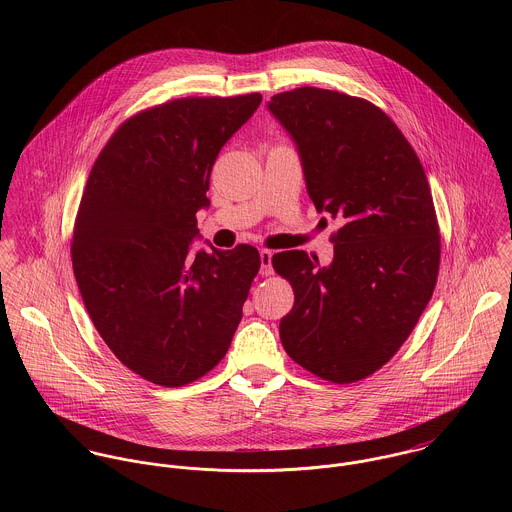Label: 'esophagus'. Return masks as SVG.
I'll return each mask as SVG.
<instances>
[{
    "mask_svg": "<svg viewBox=\"0 0 512 512\" xmlns=\"http://www.w3.org/2000/svg\"><path fill=\"white\" fill-rule=\"evenodd\" d=\"M272 250H260V274L262 276H272L274 268H272Z\"/></svg>",
    "mask_w": 512,
    "mask_h": 512,
    "instance_id": "obj_1",
    "label": "esophagus"
}]
</instances>
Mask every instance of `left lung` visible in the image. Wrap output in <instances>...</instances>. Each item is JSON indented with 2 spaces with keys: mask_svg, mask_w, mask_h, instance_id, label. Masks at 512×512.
I'll return each mask as SVG.
<instances>
[{
  "mask_svg": "<svg viewBox=\"0 0 512 512\" xmlns=\"http://www.w3.org/2000/svg\"><path fill=\"white\" fill-rule=\"evenodd\" d=\"M268 110L297 147L315 209L345 222L329 266L305 250L272 256L295 293L280 339L315 376L357 382L396 355L432 299L439 228L430 183L368 100L303 86L272 96Z\"/></svg>",
  "mask_w": 512,
  "mask_h": 512,
  "instance_id": "8db88e82",
  "label": "left lung"
}]
</instances>
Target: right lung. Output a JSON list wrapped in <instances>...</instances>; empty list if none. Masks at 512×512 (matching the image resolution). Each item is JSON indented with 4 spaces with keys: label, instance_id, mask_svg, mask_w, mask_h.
<instances>
[{
    "label": "right lung",
    "instance_id": "right-lung-1",
    "mask_svg": "<svg viewBox=\"0 0 512 512\" xmlns=\"http://www.w3.org/2000/svg\"><path fill=\"white\" fill-rule=\"evenodd\" d=\"M258 92L181 98L126 120L100 151L74 222L73 270L110 351L142 378L183 386L219 365L242 319L254 246L191 252L222 146Z\"/></svg>",
    "mask_w": 512,
    "mask_h": 512
}]
</instances>
